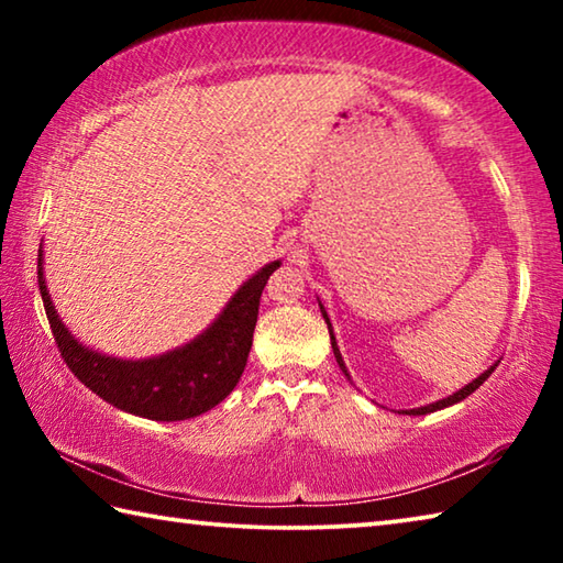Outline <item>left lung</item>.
I'll return each instance as SVG.
<instances>
[{"label":"left lung","instance_id":"obj_1","mask_svg":"<svg viewBox=\"0 0 563 563\" xmlns=\"http://www.w3.org/2000/svg\"><path fill=\"white\" fill-rule=\"evenodd\" d=\"M322 310V308H320ZM322 316H325V322H328V330H330V342H332V352H335V360H338V365L342 367V369H345V362H342V355H340V350H338V342H335V335H332V328H330V320H328V312L325 310H322ZM497 365H499V362H497ZM497 365H494V367H489L487 369V373H482L479 377H476L474 379V383H470V385H466V387H462L460 389V393H454V395H450V397H446V399H440V402H432V405H427V407H417V409H409V412L407 415H427V412H437V409H442V407H450V405H454V402H462V399L466 397V395H472L474 393V389L476 387H479L482 383H484V379H487L492 373H494V369H497ZM345 375H347V369H345Z\"/></svg>","mask_w":563,"mask_h":563}]
</instances>
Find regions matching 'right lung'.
I'll return each instance as SVG.
<instances>
[{
  "label": "right lung",
  "instance_id": "add662e5",
  "mask_svg": "<svg viewBox=\"0 0 563 563\" xmlns=\"http://www.w3.org/2000/svg\"><path fill=\"white\" fill-rule=\"evenodd\" d=\"M42 247L36 258V278L44 300L46 320L66 367L91 393L123 412L176 422L208 412L233 393L245 369L258 322L261 295L278 261L265 265L238 290L211 328L188 345L151 360H117L81 347L56 316L42 271Z\"/></svg>",
  "mask_w": 563,
  "mask_h": 563
}]
</instances>
